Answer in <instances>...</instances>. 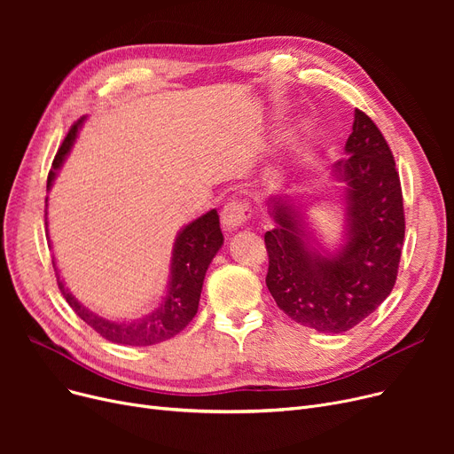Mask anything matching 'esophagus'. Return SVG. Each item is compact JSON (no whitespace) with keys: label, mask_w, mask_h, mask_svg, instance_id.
<instances>
[{"label":"esophagus","mask_w":454,"mask_h":454,"mask_svg":"<svg viewBox=\"0 0 454 454\" xmlns=\"http://www.w3.org/2000/svg\"><path fill=\"white\" fill-rule=\"evenodd\" d=\"M250 219V206L247 200H230L221 213V221L224 230L235 231L237 228H241L247 221Z\"/></svg>","instance_id":"34e87169"}]
</instances>
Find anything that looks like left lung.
<instances>
[{
    "instance_id": "8db88e82",
    "label": "left lung",
    "mask_w": 454,
    "mask_h": 454,
    "mask_svg": "<svg viewBox=\"0 0 454 454\" xmlns=\"http://www.w3.org/2000/svg\"><path fill=\"white\" fill-rule=\"evenodd\" d=\"M346 158L333 165L344 184V243L324 250L289 195L270 199L276 226L265 233L267 287L281 311L320 333H344L368 318L394 289L404 213L399 175L387 139L355 110Z\"/></svg>"
}]
</instances>
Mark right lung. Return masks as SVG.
Returning <instances> with one entry per match:
<instances>
[{
    "mask_svg": "<svg viewBox=\"0 0 454 454\" xmlns=\"http://www.w3.org/2000/svg\"><path fill=\"white\" fill-rule=\"evenodd\" d=\"M84 123V117L69 129L62 147L59 149L53 167L47 176V191L51 189L57 173L62 167L66 156L69 154L71 147L77 139V132ZM224 243V237L221 231V223L217 209H209L202 217L195 219L193 223L185 224L178 235L173 247L171 257V274L169 283H167V293L161 298L160 305L151 311L149 315L136 318V320H108L105 317L95 315L84 307L74 294H71L64 281L60 279L59 269L57 270V283L59 289L64 294L69 307L74 309L77 317H81L93 331H98L101 337L114 344L121 346H153L171 339L193 320L199 311L200 293L204 285L206 270L211 263V259L221 250Z\"/></svg>",
    "mask_w": 454,
    "mask_h": 454,
    "instance_id": "add662e5",
    "label": "right lung"
}]
</instances>
